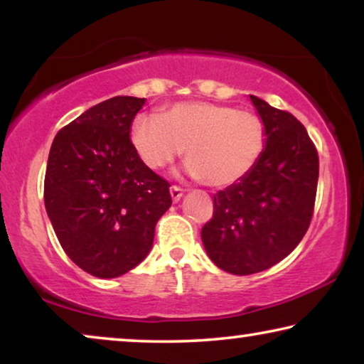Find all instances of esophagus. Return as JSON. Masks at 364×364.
<instances>
[{"instance_id":"34e87169","label":"esophagus","mask_w":364,"mask_h":364,"mask_svg":"<svg viewBox=\"0 0 364 364\" xmlns=\"http://www.w3.org/2000/svg\"><path fill=\"white\" fill-rule=\"evenodd\" d=\"M182 196H183V191L181 187H176V186L171 187V197H172L173 203H177L178 200H181Z\"/></svg>"}]
</instances>
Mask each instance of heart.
I'll return each mask as SVG.
<instances>
[{
	"instance_id": "b5f03b06",
	"label": "heart",
	"mask_w": 364,
	"mask_h": 364,
	"mask_svg": "<svg viewBox=\"0 0 364 364\" xmlns=\"http://www.w3.org/2000/svg\"><path fill=\"white\" fill-rule=\"evenodd\" d=\"M134 151L152 171L181 156L187 173L210 187H230L258 166L267 149V127L260 116L225 104L182 101L161 117L139 114L131 129Z\"/></svg>"
}]
</instances>
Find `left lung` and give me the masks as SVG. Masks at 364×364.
Returning <instances> with one entry per match:
<instances>
[{"mask_svg": "<svg viewBox=\"0 0 364 364\" xmlns=\"http://www.w3.org/2000/svg\"><path fill=\"white\" fill-rule=\"evenodd\" d=\"M267 127V149L243 181L213 196V217L202 228L207 255L233 275L267 270L290 255L313 215L318 154L290 112L250 96Z\"/></svg>", "mask_w": 364, "mask_h": 364, "instance_id": "obj_1", "label": "left lung"}]
</instances>
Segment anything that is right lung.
Returning <instances> with one entry per match:
<instances>
[{
  "label": "right lung",
  "instance_id": "obj_1",
  "mask_svg": "<svg viewBox=\"0 0 364 364\" xmlns=\"http://www.w3.org/2000/svg\"><path fill=\"white\" fill-rule=\"evenodd\" d=\"M146 99L116 96L63 127L49 151L44 205L66 255L97 278L137 267L172 205L168 182L134 151L131 126Z\"/></svg>",
  "mask_w": 364,
  "mask_h": 364
}]
</instances>
